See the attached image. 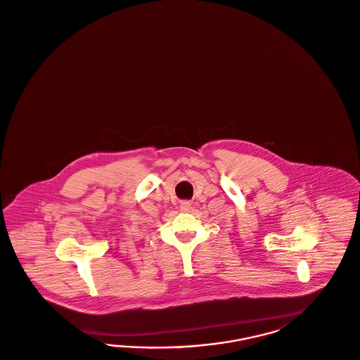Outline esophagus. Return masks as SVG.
<instances>
[{
    "label": "esophagus",
    "mask_w": 360,
    "mask_h": 360,
    "mask_svg": "<svg viewBox=\"0 0 360 360\" xmlns=\"http://www.w3.org/2000/svg\"><path fill=\"white\" fill-rule=\"evenodd\" d=\"M190 209H191V205H190V202L185 200V202H182V203H181V210L188 211Z\"/></svg>",
    "instance_id": "esophagus-1"
}]
</instances>
